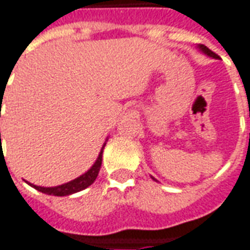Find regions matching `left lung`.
<instances>
[{
	"mask_svg": "<svg viewBox=\"0 0 250 250\" xmlns=\"http://www.w3.org/2000/svg\"><path fill=\"white\" fill-rule=\"evenodd\" d=\"M199 48L202 49V51H203V52H205V54H206V55L211 56V58H216V59L219 58V55H217V54H214V52H213L211 49H209V48H208V47H205V45H202V44L199 45Z\"/></svg>",
	"mask_w": 250,
	"mask_h": 250,
	"instance_id": "1",
	"label": "left lung"
}]
</instances>
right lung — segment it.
<instances>
[{"mask_svg": "<svg viewBox=\"0 0 250 250\" xmlns=\"http://www.w3.org/2000/svg\"><path fill=\"white\" fill-rule=\"evenodd\" d=\"M102 149H104V148H102ZM101 165H102V151H101V153H99L97 162L94 163V166H92L87 173H84L83 176L77 177L76 180L70 181V183L58 185V187H51V188H49V187H48V188L47 187H39V185H33V184L30 185L33 187V188H36L37 191L42 192V194L55 195V196H66V195L79 192V191L85 189L87 187H90V185L95 181V178L98 177Z\"/></svg>", "mask_w": 250, "mask_h": 250, "instance_id": "1", "label": "right lung"}]
</instances>
